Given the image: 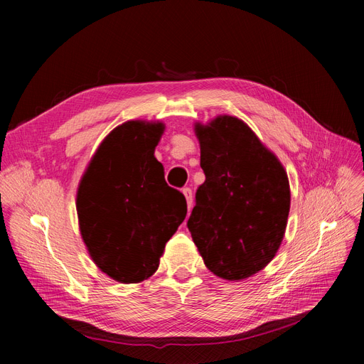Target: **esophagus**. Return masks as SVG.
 Listing matches in <instances>:
<instances>
[{
	"mask_svg": "<svg viewBox=\"0 0 364 364\" xmlns=\"http://www.w3.org/2000/svg\"><path fill=\"white\" fill-rule=\"evenodd\" d=\"M182 193L185 196L186 203H188V213H190L191 208H193V191H191V188H188V186H186V188L182 190Z\"/></svg>",
	"mask_w": 364,
	"mask_h": 364,
	"instance_id": "obj_1",
	"label": "esophagus"
}]
</instances>
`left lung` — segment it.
<instances>
[{"instance_id": "left-lung-1", "label": "left lung", "mask_w": 364, "mask_h": 364, "mask_svg": "<svg viewBox=\"0 0 364 364\" xmlns=\"http://www.w3.org/2000/svg\"><path fill=\"white\" fill-rule=\"evenodd\" d=\"M194 132L206 179L186 226L215 277L246 279L266 267L281 246L290 211L287 171L235 117L197 123Z\"/></svg>"}]
</instances>
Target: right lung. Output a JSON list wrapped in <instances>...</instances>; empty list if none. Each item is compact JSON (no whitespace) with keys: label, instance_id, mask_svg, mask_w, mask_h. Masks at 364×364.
I'll list each match as a JSON object with an SVG mask.
<instances>
[{"label":"right lung","instance_id":"right-lung-1","mask_svg":"<svg viewBox=\"0 0 364 364\" xmlns=\"http://www.w3.org/2000/svg\"><path fill=\"white\" fill-rule=\"evenodd\" d=\"M165 126L127 121L97 149L77 190V215L87 252L123 284L149 279L165 243L186 215L181 191L164 179L155 147Z\"/></svg>","mask_w":364,"mask_h":364}]
</instances>
